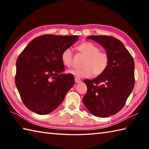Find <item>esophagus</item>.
<instances>
[{"instance_id": "obj_1", "label": "esophagus", "mask_w": 149, "mask_h": 149, "mask_svg": "<svg viewBox=\"0 0 149 149\" xmlns=\"http://www.w3.org/2000/svg\"><path fill=\"white\" fill-rule=\"evenodd\" d=\"M75 83H81V79H79L75 78Z\"/></svg>"}]
</instances>
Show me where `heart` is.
<instances>
[{
    "label": "heart",
    "instance_id": "1",
    "mask_svg": "<svg viewBox=\"0 0 149 149\" xmlns=\"http://www.w3.org/2000/svg\"><path fill=\"white\" fill-rule=\"evenodd\" d=\"M79 52L86 57L83 68L68 70V73L78 78L88 77L93 74L100 75L106 70L109 63V58L105 52L99 51V47L90 42H83L77 47ZM63 64L70 67L73 63V53L70 48H66L61 54Z\"/></svg>",
    "mask_w": 149,
    "mask_h": 149
}]
</instances>
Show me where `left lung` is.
<instances>
[{"instance_id":"obj_1","label":"left lung","mask_w":149,"mask_h":149,"mask_svg":"<svg viewBox=\"0 0 149 149\" xmlns=\"http://www.w3.org/2000/svg\"><path fill=\"white\" fill-rule=\"evenodd\" d=\"M87 38L104 47L109 63L102 74L84 81L88 90L83 102L92 115L105 118L121 110L133 90L134 60L123 43L115 37L91 35Z\"/></svg>"}]
</instances>
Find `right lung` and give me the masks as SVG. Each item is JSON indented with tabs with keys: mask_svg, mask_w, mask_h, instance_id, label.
<instances>
[{
	"mask_svg": "<svg viewBox=\"0 0 149 149\" xmlns=\"http://www.w3.org/2000/svg\"><path fill=\"white\" fill-rule=\"evenodd\" d=\"M78 39V36L44 34L33 39L18 57L16 86L22 102L33 112L51 113L74 86V75L63 74L61 56Z\"/></svg>",
	"mask_w": 149,
	"mask_h": 149,
	"instance_id": "obj_1",
	"label": "right lung"
}]
</instances>
